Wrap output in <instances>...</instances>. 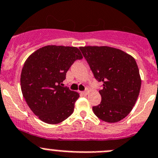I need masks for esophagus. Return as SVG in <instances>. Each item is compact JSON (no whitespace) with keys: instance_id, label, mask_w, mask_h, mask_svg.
Listing matches in <instances>:
<instances>
[{"instance_id":"esophagus-1","label":"esophagus","mask_w":158,"mask_h":158,"mask_svg":"<svg viewBox=\"0 0 158 158\" xmlns=\"http://www.w3.org/2000/svg\"><path fill=\"white\" fill-rule=\"evenodd\" d=\"M87 91H88V90L86 89V90H85V91H82L81 93H82L83 95H86V94H87Z\"/></svg>"}]
</instances>
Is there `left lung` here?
Instances as JSON below:
<instances>
[{
	"label": "left lung",
	"instance_id": "1",
	"mask_svg": "<svg viewBox=\"0 0 158 158\" xmlns=\"http://www.w3.org/2000/svg\"><path fill=\"white\" fill-rule=\"evenodd\" d=\"M79 49L94 78L102 83V102L93 111L100 120L116 123L130 113L140 88L141 78L135 60L109 46H85Z\"/></svg>",
	"mask_w": 158,
	"mask_h": 158
}]
</instances>
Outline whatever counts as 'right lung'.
Here are the masks:
<instances>
[{
	"mask_svg": "<svg viewBox=\"0 0 158 158\" xmlns=\"http://www.w3.org/2000/svg\"><path fill=\"white\" fill-rule=\"evenodd\" d=\"M82 58L76 47L47 45L27 58L20 76L21 90L27 104L41 120L56 124L72 114L79 98L62 83L76 60Z\"/></svg>",
	"mask_w": 158,
	"mask_h": 158,
	"instance_id": "1",
	"label": "right lung"
}]
</instances>
